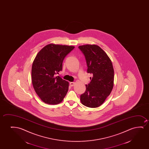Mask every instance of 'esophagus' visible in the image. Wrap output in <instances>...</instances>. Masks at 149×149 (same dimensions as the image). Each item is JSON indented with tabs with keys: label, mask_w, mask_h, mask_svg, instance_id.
Masks as SVG:
<instances>
[{
	"label": "esophagus",
	"mask_w": 149,
	"mask_h": 149,
	"mask_svg": "<svg viewBox=\"0 0 149 149\" xmlns=\"http://www.w3.org/2000/svg\"><path fill=\"white\" fill-rule=\"evenodd\" d=\"M74 84H75V82H70V86H74Z\"/></svg>",
	"instance_id": "obj_1"
}]
</instances>
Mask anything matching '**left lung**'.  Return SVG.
Wrapping results in <instances>:
<instances>
[{
  "label": "left lung",
  "mask_w": 149,
  "mask_h": 149,
  "mask_svg": "<svg viewBox=\"0 0 149 149\" xmlns=\"http://www.w3.org/2000/svg\"><path fill=\"white\" fill-rule=\"evenodd\" d=\"M88 65V73L93 77L86 92L80 96V101L84 106L96 108L101 105L111 92L114 84V70L112 62L106 52L96 45L79 46Z\"/></svg>",
  "instance_id": "1"
}]
</instances>
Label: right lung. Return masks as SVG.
Returning a JSON list of instances; mask_svg holds the SVG:
<instances>
[{
	"mask_svg": "<svg viewBox=\"0 0 149 149\" xmlns=\"http://www.w3.org/2000/svg\"><path fill=\"white\" fill-rule=\"evenodd\" d=\"M74 46L49 44L38 53L33 61L31 79L35 92L46 104L61 103L69 89V82L56 74L62 70L63 61Z\"/></svg>",
	"mask_w": 149,
	"mask_h": 149,
	"instance_id": "1",
	"label": "right lung"
}]
</instances>
